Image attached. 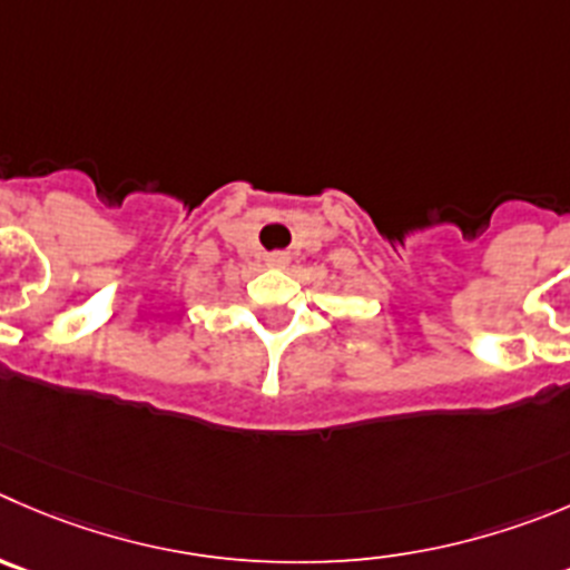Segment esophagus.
Wrapping results in <instances>:
<instances>
[{
	"instance_id": "esophagus-1",
	"label": "esophagus",
	"mask_w": 570,
	"mask_h": 570,
	"mask_svg": "<svg viewBox=\"0 0 570 570\" xmlns=\"http://www.w3.org/2000/svg\"><path fill=\"white\" fill-rule=\"evenodd\" d=\"M265 263H268L271 268H285V265H288V254L274 252V254H268V257H265Z\"/></svg>"
}]
</instances>
